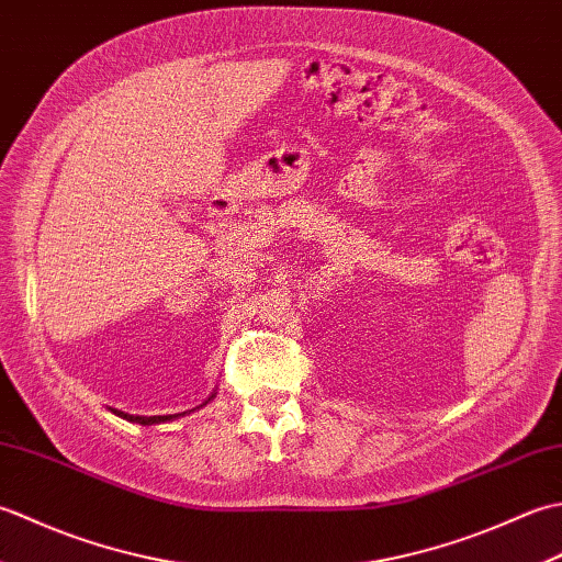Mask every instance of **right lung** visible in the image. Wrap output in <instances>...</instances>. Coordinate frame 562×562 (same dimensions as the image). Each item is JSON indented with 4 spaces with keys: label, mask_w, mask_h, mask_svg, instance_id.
I'll list each match as a JSON object with an SVG mask.
<instances>
[{
    "label": "right lung",
    "mask_w": 562,
    "mask_h": 562,
    "mask_svg": "<svg viewBox=\"0 0 562 562\" xmlns=\"http://www.w3.org/2000/svg\"><path fill=\"white\" fill-rule=\"evenodd\" d=\"M210 401V398H207ZM207 401L202 403V405H207ZM202 405H198V408H202ZM195 411V408H193ZM125 420H130V423H137V425H154V423H164V420H173V417H181V415H186V413H178V415H130V413H121Z\"/></svg>",
    "instance_id": "obj_1"
}]
</instances>
